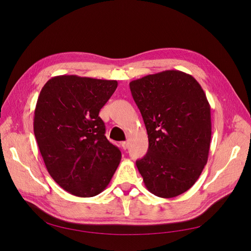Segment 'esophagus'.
<instances>
[{"label": "esophagus", "mask_w": 251, "mask_h": 251, "mask_svg": "<svg viewBox=\"0 0 251 251\" xmlns=\"http://www.w3.org/2000/svg\"><path fill=\"white\" fill-rule=\"evenodd\" d=\"M121 147H123V149H124V150H126V149H127V147H128V142H127V141L121 142Z\"/></svg>", "instance_id": "esophagus-1"}]
</instances>
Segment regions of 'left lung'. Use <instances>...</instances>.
Listing matches in <instances>:
<instances>
[{"instance_id": "8db88e82", "label": "left lung", "mask_w": 251, "mask_h": 251, "mask_svg": "<svg viewBox=\"0 0 251 251\" xmlns=\"http://www.w3.org/2000/svg\"><path fill=\"white\" fill-rule=\"evenodd\" d=\"M147 127L149 150L136 165L148 191L174 198L188 191L207 163L210 105L200 83L178 70L130 82Z\"/></svg>"}]
</instances>
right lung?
<instances>
[{"mask_svg": "<svg viewBox=\"0 0 251 251\" xmlns=\"http://www.w3.org/2000/svg\"><path fill=\"white\" fill-rule=\"evenodd\" d=\"M116 80L59 75L43 87L34 110L33 131L50 176L81 198L104 191L121 151L105 137L98 116L117 88Z\"/></svg>", "mask_w": 251, "mask_h": 251, "instance_id": "obj_1", "label": "right lung"}]
</instances>
